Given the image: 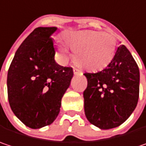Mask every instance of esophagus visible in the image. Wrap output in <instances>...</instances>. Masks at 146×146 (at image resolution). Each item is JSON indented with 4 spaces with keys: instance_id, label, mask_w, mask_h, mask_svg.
I'll return each instance as SVG.
<instances>
[{
    "instance_id": "34e87169",
    "label": "esophagus",
    "mask_w": 146,
    "mask_h": 146,
    "mask_svg": "<svg viewBox=\"0 0 146 146\" xmlns=\"http://www.w3.org/2000/svg\"><path fill=\"white\" fill-rule=\"evenodd\" d=\"M73 71H74V74L75 75H78V74L80 73V70H78L77 68H73Z\"/></svg>"
}]
</instances>
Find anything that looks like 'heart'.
<instances>
[{
  "label": "heart",
  "mask_w": 146,
  "mask_h": 146,
  "mask_svg": "<svg viewBox=\"0 0 146 146\" xmlns=\"http://www.w3.org/2000/svg\"><path fill=\"white\" fill-rule=\"evenodd\" d=\"M65 40L75 50V61L80 66L90 70L106 67L115 53L116 41L113 36L96 31H80L65 35ZM59 51L67 57L68 48L58 45Z\"/></svg>",
  "instance_id": "b5f03b06"
}]
</instances>
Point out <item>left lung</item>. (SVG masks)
<instances>
[{
	"instance_id": "obj_1",
	"label": "left lung",
	"mask_w": 146,
	"mask_h": 146,
	"mask_svg": "<svg viewBox=\"0 0 146 146\" xmlns=\"http://www.w3.org/2000/svg\"><path fill=\"white\" fill-rule=\"evenodd\" d=\"M84 75L87 79L83 93L87 120L103 130L124 123L137 106L140 90V70L129 50L120 46L106 69Z\"/></svg>"
}]
</instances>
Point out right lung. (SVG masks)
<instances>
[{"mask_svg":"<svg viewBox=\"0 0 146 146\" xmlns=\"http://www.w3.org/2000/svg\"><path fill=\"white\" fill-rule=\"evenodd\" d=\"M56 27H37L16 50L7 74L10 106L16 117L31 129L50 125L60 112L70 86L73 69L55 60L51 35Z\"/></svg>","mask_w":146,"mask_h":146,"instance_id":"add662e5","label":"right lung"}]
</instances>
